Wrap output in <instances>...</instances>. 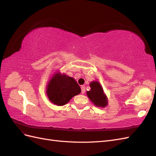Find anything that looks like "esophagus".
<instances>
[{
  "label": "esophagus",
  "mask_w": 156,
  "mask_h": 156,
  "mask_svg": "<svg viewBox=\"0 0 156 156\" xmlns=\"http://www.w3.org/2000/svg\"><path fill=\"white\" fill-rule=\"evenodd\" d=\"M84 92H85V87L81 86V93L84 94Z\"/></svg>",
  "instance_id": "1"
}]
</instances>
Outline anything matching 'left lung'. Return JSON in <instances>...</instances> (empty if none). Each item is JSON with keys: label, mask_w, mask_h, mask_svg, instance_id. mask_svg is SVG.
Segmentation results:
<instances>
[{"label": "left lung", "mask_w": 156, "mask_h": 156, "mask_svg": "<svg viewBox=\"0 0 156 156\" xmlns=\"http://www.w3.org/2000/svg\"><path fill=\"white\" fill-rule=\"evenodd\" d=\"M90 90L87 91V94L90 101L97 107H105L108 104L107 98L100 83L92 81L90 83Z\"/></svg>", "instance_id": "obj_1"}]
</instances>
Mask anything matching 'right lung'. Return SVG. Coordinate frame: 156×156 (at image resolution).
Segmentation results:
<instances>
[{"label": "right lung", "instance_id": "obj_1", "mask_svg": "<svg viewBox=\"0 0 156 156\" xmlns=\"http://www.w3.org/2000/svg\"><path fill=\"white\" fill-rule=\"evenodd\" d=\"M52 77L47 87L46 93L49 100L54 104L64 105L73 96L81 93V88L73 77L59 72Z\"/></svg>", "mask_w": 156, "mask_h": 156}]
</instances>
